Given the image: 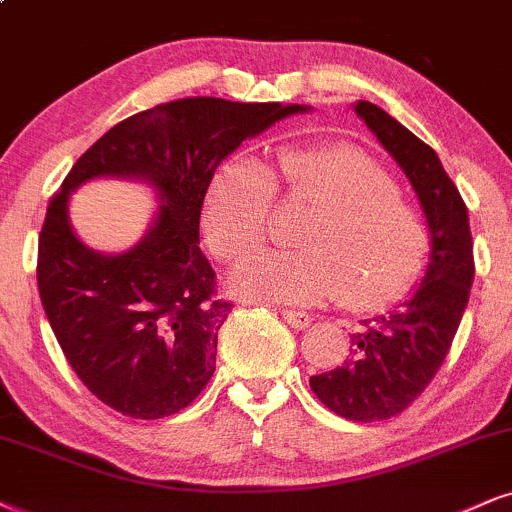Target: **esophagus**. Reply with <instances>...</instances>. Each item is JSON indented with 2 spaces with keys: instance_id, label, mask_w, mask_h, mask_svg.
<instances>
[{
  "instance_id": "esophagus-1",
  "label": "esophagus",
  "mask_w": 512,
  "mask_h": 512,
  "mask_svg": "<svg viewBox=\"0 0 512 512\" xmlns=\"http://www.w3.org/2000/svg\"><path fill=\"white\" fill-rule=\"evenodd\" d=\"M282 318H285V323L289 327H294V330H306L308 325H311V315L308 313H301V311H282Z\"/></svg>"
}]
</instances>
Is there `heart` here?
I'll return each instance as SVG.
<instances>
[{"label":"heart","instance_id":"b5f03b06","mask_svg":"<svg viewBox=\"0 0 512 512\" xmlns=\"http://www.w3.org/2000/svg\"><path fill=\"white\" fill-rule=\"evenodd\" d=\"M273 201H299L311 213L296 225V249L266 251L235 270L239 292L282 304L339 296L351 311H377L406 296L425 270L430 227L361 149L287 147L268 168L223 163L201 206L213 254L237 263L256 251L268 237Z\"/></svg>","mask_w":512,"mask_h":512}]
</instances>
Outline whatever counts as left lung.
<instances>
[{"mask_svg": "<svg viewBox=\"0 0 512 512\" xmlns=\"http://www.w3.org/2000/svg\"><path fill=\"white\" fill-rule=\"evenodd\" d=\"M353 111L375 132L418 194L432 254L427 273L399 311L361 320L351 334V358L311 377L327 408L353 422L389 420L425 391L444 363L463 318L475 277L468 208L437 151L370 102Z\"/></svg>", "mask_w": 512, "mask_h": 512, "instance_id": "8db88e82", "label": "left lung"}]
</instances>
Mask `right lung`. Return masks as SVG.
<instances>
[{"mask_svg":"<svg viewBox=\"0 0 512 512\" xmlns=\"http://www.w3.org/2000/svg\"><path fill=\"white\" fill-rule=\"evenodd\" d=\"M301 104L189 97L125 118L75 161L49 201L37 244V289L63 356L106 406L137 420L187 408L216 370L232 301L199 249L206 187L220 161ZM94 177L149 181L162 206L123 255L82 245L67 197Z\"/></svg>","mask_w":512,"mask_h":512,"instance_id":"right-lung-1","label":"right lung"}]
</instances>
